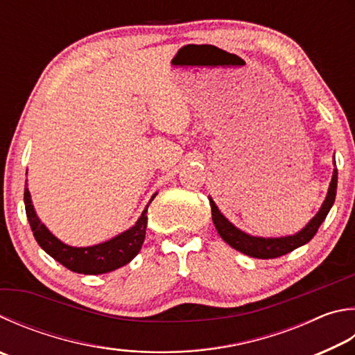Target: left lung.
I'll list each match as a JSON object with an SVG mask.
<instances>
[{
	"label": "left lung",
	"mask_w": 355,
	"mask_h": 355,
	"mask_svg": "<svg viewBox=\"0 0 355 355\" xmlns=\"http://www.w3.org/2000/svg\"><path fill=\"white\" fill-rule=\"evenodd\" d=\"M337 178H338V172H337V167H335V158H334L332 180L329 183V189H327L323 205H321V208L318 209L317 214L309 220L306 227L301 228L298 233L295 234L281 236V237L251 236L237 227H234V225L222 214L220 209L217 208L214 200L209 197L212 222L216 225L218 236H220L231 248L241 251V253L247 256L257 257V259H273V257H279L282 254L290 253V251H293L295 248L302 247V245L311 241L315 236V233H317L320 225L324 222L326 216L329 214V211L335 202V196H337Z\"/></svg>",
	"instance_id": "left-lung-1"
}]
</instances>
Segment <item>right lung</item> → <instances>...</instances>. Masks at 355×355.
I'll return each instance as SVG.
<instances>
[{"label": "right lung", "instance_id": "1", "mask_svg": "<svg viewBox=\"0 0 355 355\" xmlns=\"http://www.w3.org/2000/svg\"><path fill=\"white\" fill-rule=\"evenodd\" d=\"M155 197L157 192L150 197L149 203H147L144 211L141 212L139 218L135 222L133 227L122 231L121 234L105 242L92 245V247H73V245H68L57 239L46 228V225L38 218L34 205H32L28 183L24 186L26 216H28L35 241L51 257L60 262L63 267H67L74 273L83 275H102L113 272L116 268L124 267L125 263L130 262L139 253L146 237L147 208H149V205Z\"/></svg>", "mask_w": 355, "mask_h": 355}]
</instances>
